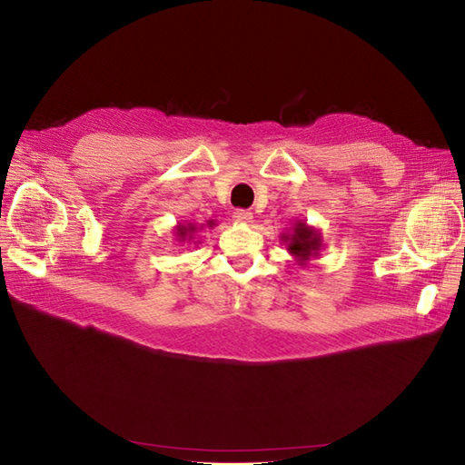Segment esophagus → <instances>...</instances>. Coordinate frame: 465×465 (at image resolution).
Wrapping results in <instances>:
<instances>
[{
  "mask_svg": "<svg viewBox=\"0 0 465 465\" xmlns=\"http://www.w3.org/2000/svg\"><path fill=\"white\" fill-rule=\"evenodd\" d=\"M232 219L236 223L246 224V223H252V213H250V211H246V209H236L234 213H232Z\"/></svg>",
  "mask_w": 465,
  "mask_h": 465,
  "instance_id": "1",
  "label": "esophagus"
}]
</instances>
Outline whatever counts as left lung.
<instances>
[{"mask_svg": "<svg viewBox=\"0 0 465 465\" xmlns=\"http://www.w3.org/2000/svg\"><path fill=\"white\" fill-rule=\"evenodd\" d=\"M283 241L287 242V250L297 258L301 265L311 258H318V252L322 246L320 234L316 229L308 227L304 221H297L289 234H283Z\"/></svg>", "mask_w": 465, "mask_h": 465, "instance_id": "1", "label": "left lung"}]
</instances>
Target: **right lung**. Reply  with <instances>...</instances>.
<instances>
[{
  "label": "right lung",
  "mask_w": 465,
  "mask_h": 465,
  "mask_svg": "<svg viewBox=\"0 0 465 465\" xmlns=\"http://www.w3.org/2000/svg\"><path fill=\"white\" fill-rule=\"evenodd\" d=\"M193 231H195V227H193L192 223H188V227H186V224H178V227H176L178 241H186V238H188V241H190V238H192V232H193Z\"/></svg>",
  "instance_id": "obj_1"
}]
</instances>
